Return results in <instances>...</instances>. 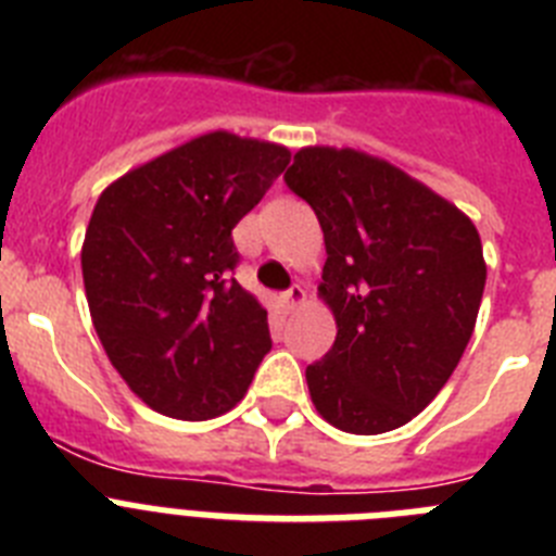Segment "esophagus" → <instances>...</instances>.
Listing matches in <instances>:
<instances>
[{
    "label": "esophagus",
    "instance_id": "34e87169",
    "mask_svg": "<svg viewBox=\"0 0 556 556\" xmlns=\"http://www.w3.org/2000/svg\"><path fill=\"white\" fill-rule=\"evenodd\" d=\"M303 298H306V289H303L301 283H294V287H289L287 292L281 294V303L287 308H294V306H301Z\"/></svg>",
    "mask_w": 556,
    "mask_h": 556
}]
</instances>
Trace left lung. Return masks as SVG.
<instances>
[{
    "instance_id": "1",
    "label": "left lung",
    "mask_w": 556,
    "mask_h": 556,
    "mask_svg": "<svg viewBox=\"0 0 556 556\" xmlns=\"http://www.w3.org/2000/svg\"><path fill=\"white\" fill-rule=\"evenodd\" d=\"M326 236L320 294L331 351L306 367L312 401L351 434L409 424L445 387L479 314L488 267L454 203L358 150L303 147L283 175Z\"/></svg>"
}]
</instances>
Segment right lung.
I'll return each instance as SVG.
<instances>
[{
  "label": "right lung",
  "instance_id": "right-lung-1",
  "mask_svg": "<svg viewBox=\"0 0 556 556\" xmlns=\"http://www.w3.org/2000/svg\"><path fill=\"white\" fill-rule=\"evenodd\" d=\"M287 164L281 144L205 132L97 200L80 253L88 308L111 365L150 409L223 415L273 348L267 312L230 278V230Z\"/></svg>",
  "mask_w": 556,
  "mask_h": 556
}]
</instances>
